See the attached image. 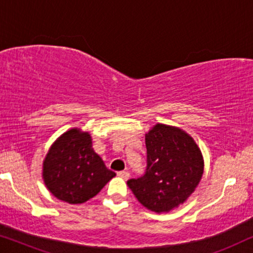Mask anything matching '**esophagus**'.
I'll list each match as a JSON object with an SVG mask.
<instances>
[{"label":"esophagus","mask_w":253,"mask_h":253,"mask_svg":"<svg viewBox=\"0 0 253 253\" xmlns=\"http://www.w3.org/2000/svg\"><path fill=\"white\" fill-rule=\"evenodd\" d=\"M117 175L120 176V177H122L123 179H127L130 177V172L126 171V170H122V171H119L117 172Z\"/></svg>","instance_id":"1"}]
</instances>
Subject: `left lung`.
Masks as SVG:
<instances>
[{
  "instance_id": "1",
  "label": "left lung",
  "mask_w": 253,
  "mask_h": 253,
  "mask_svg": "<svg viewBox=\"0 0 253 253\" xmlns=\"http://www.w3.org/2000/svg\"><path fill=\"white\" fill-rule=\"evenodd\" d=\"M147 167L127 186L141 205L168 213L195 192L204 172V158L195 139L177 126L157 123L145 134Z\"/></svg>"
}]
</instances>
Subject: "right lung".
<instances>
[{
  "mask_svg": "<svg viewBox=\"0 0 253 253\" xmlns=\"http://www.w3.org/2000/svg\"><path fill=\"white\" fill-rule=\"evenodd\" d=\"M116 174L92 147V137L79 127L65 131L51 145L42 162V178L57 199L83 204L98 195Z\"/></svg>",
  "mask_w": 253,
  "mask_h": 253,
  "instance_id": "right-lung-1",
  "label": "right lung"
}]
</instances>
